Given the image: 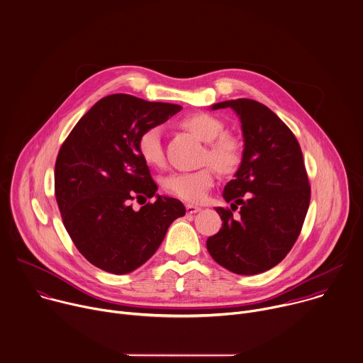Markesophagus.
Segmentation results:
<instances>
[{"label":"esophagus","instance_id":"obj_1","mask_svg":"<svg viewBox=\"0 0 363 363\" xmlns=\"http://www.w3.org/2000/svg\"><path fill=\"white\" fill-rule=\"evenodd\" d=\"M199 211H201V208L196 206V205H191V203L186 205V212L191 213V215H192V213H196V212H199Z\"/></svg>","mask_w":363,"mask_h":363}]
</instances>
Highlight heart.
Here are the masks:
<instances>
[{"mask_svg":"<svg viewBox=\"0 0 363 363\" xmlns=\"http://www.w3.org/2000/svg\"><path fill=\"white\" fill-rule=\"evenodd\" d=\"M181 125L199 140L206 141L205 160H209L220 172L230 174L240 165L243 157L242 141L236 135L225 131L222 118L206 111H195L185 116L181 120ZM137 150L145 164L154 167L161 165L164 162V150L160 128L151 127L143 131L137 141ZM214 167L206 165L191 172H172L164 178L162 186L168 194L182 201L192 203L202 202L215 184L216 169Z\"/></svg>","mask_w":363,"mask_h":363,"instance_id":"b5f03b06","label":"heart"}]
</instances>
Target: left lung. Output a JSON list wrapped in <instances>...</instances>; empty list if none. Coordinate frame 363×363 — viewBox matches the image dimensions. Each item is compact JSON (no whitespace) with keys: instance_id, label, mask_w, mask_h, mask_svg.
<instances>
[{"instance_id":"1","label":"left lung","mask_w":363,"mask_h":363,"mask_svg":"<svg viewBox=\"0 0 363 363\" xmlns=\"http://www.w3.org/2000/svg\"><path fill=\"white\" fill-rule=\"evenodd\" d=\"M233 108L242 121L243 160L223 189L229 208H216L220 230L206 240L213 260L236 274H259L277 266L300 236L311 186L301 147L286 123L267 106L236 99L212 106Z\"/></svg>"}]
</instances>
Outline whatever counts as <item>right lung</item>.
<instances>
[{
	"label": "right lung",
	"instance_id": "add662e5",
	"mask_svg": "<svg viewBox=\"0 0 363 363\" xmlns=\"http://www.w3.org/2000/svg\"><path fill=\"white\" fill-rule=\"evenodd\" d=\"M181 110L116 93L100 99L63 141L55 164V196L63 225L93 266L127 274L160 247L169 225L185 215L175 198L157 196L140 211L133 201L152 198L157 185L141 160L143 131Z\"/></svg>",
	"mask_w": 363,
	"mask_h": 363
}]
</instances>
